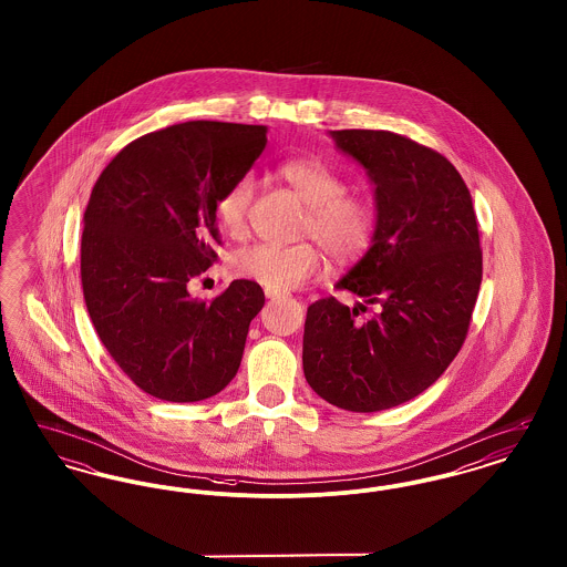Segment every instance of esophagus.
Masks as SVG:
<instances>
[{"mask_svg": "<svg viewBox=\"0 0 567 567\" xmlns=\"http://www.w3.org/2000/svg\"><path fill=\"white\" fill-rule=\"evenodd\" d=\"M266 297H268V299H278L280 293H278V291H270V289H266Z\"/></svg>", "mask_w": 567, "mask_h": 567, "instance_id": "obj_1", "label": "esophagus"}]
</instances>
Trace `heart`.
<instances>
[{
  "label": "heart",
  "instance_id": "heart-1",
  "mask_svg": "<svg viewBox=\"0 0 567 567\" xmlns=\"http://www.w3.org/2000/svg\"><path fill=\"white\" fill-rule=\"evenodd\" d=\"M276 176L308 206L303 234L321 244L324 252L349 264L361 257L374 238L377 215L368 199L347 193V178L317 157H291L278 163ZM252 178L243 176L216 199V218L229 236H243L252 199ZM323 266L321 250L310 243L293 246L257 244L234 255L231 271L270 291H291Z\"/></svg>",
  "mask_w": 567,
  "mask_h": 567
}]
</instances>
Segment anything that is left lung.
Here are the masks:
<instances>
[{
  "instance_id": "obj_1",
  "label": "left lung",
  "mask_w": 567,
  "mask_h": 567,
  "mask_svg": "<svg viewBox=\"0 0 567 567\" xmlns=\"http://www.w3.org/2000/svg\"><path fill=\"white\" fill-rule=\"evenodd\" d=\"M374 185L377 229L336 289L308 306L303 377L324 402L378 412L410 402L455 359L483 280L472 197L455 165L404 135L329 132ZM368 305L372 318L359 320Z\"/></svg>"
}]
</instances>
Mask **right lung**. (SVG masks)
Returning <instances> with one entry per match:
<instances>
[{"instance_id":"right-lung-1","label":"right lung","mask_w":567,"mask_h":567,"mask_svg":"<svg viewBox=\"0 0 567 567\" xmlns=\"http://www.w3.org/2000/svg\"><path fill=\"white\" fill-rule=\"evenodd\" d=\"M266 134V125H172L127 144L91 190L81 244L89 317L116 365L163 402L220 393L266 303L252 280H234L213 301L187 289L216 259V199L257 162Z\"/></svg>"}]
</instances>
